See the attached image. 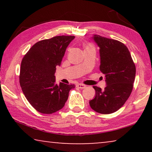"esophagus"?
<instances>
[{
	"instance_id": "esophagus-1",
	"label": "esophagus",
	"mask_w": 152,
	"mask_h": 152,
	"mask_svg": "<svg viewBox=\"0 0 152 152\" xmlns=\"http://www.w3.org/2000/svg\"><path fill=\"white\" fill-rule=\"evenodd\" d=\"M77 87L79 88H81V89H83V88H85L86 87V85L83 84H77Z\"/></svg>"
}]
</instances>
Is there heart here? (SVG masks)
Here are the masks:
<instances>
[{
  "instance_id": "1",
  "label": "heart",
  "mask_w": 152,
  "mask_h": 152,
  "mask_svg": "<svg viewBox=\"0 0 152 152\" xmlns=\"http://www.w3.org/2000/svg\"><path fill=\"white\" fill-rule=\"evenodd\" d=\"M93 48V45L91 44V43H87V44L85 45V48Z\"/></svg>"
}]
</instances>
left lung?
Instances as JSON below:
<instances>
[{
	"label": "left lung",
	"mask_w": 152,
	"mask_h": 152,
	"mask_svg": "<svg viewBox=\"0 0 152 152\" xmlns=\"http://www.w3.org/2000/svg\"><path fill=\"white\" fill-rule=\"evenodd\" d=\"M93 39L100 54V71L105 75L107 86H93L95 97L89 102L91 109L101 114L117 111L124 104L132 92L136 66L127 47L123 43L94 35Z\"/></svg>",
	"instance_id": "left-lung-1"
}]
</instances>
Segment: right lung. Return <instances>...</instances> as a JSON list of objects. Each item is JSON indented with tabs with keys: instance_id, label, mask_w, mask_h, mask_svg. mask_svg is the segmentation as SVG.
<instances>
[{
	"instance_id": "add662e5",
	"label": "right lung",
	"mask_w": 152,
	"mask_h": 152,
	"mask_svg": "<svg viewBox=\"0 0 152 152\" xmlns=\"http://www.w3.org/2000/svg\"><path fill=\"white\" fill-rule=\"evenodd\" d=\"M75 36H57L35 43L23 58L19 82L31 105L43 114L59 111L75 84H55L56 66H60L66 48Z\"/></svg>"
}]
</instances>
